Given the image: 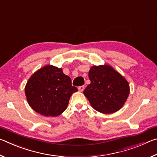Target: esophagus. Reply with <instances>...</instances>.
Instances as JSON below:
<instances>
[{
	"label": "esophagus",
	"mask_w": 157,
	"mask_h": 157,
	"mask_svg": "<svg viewBox=\"0 0 157 157\" xmlns=\"http://www.w3.org/2000/svg\"><path fill=\"white\" fill-rule=\"evenodd\" d=\"M78 90H79V91H80V92H82L84 90V86H79L78 87Z\"/></svg>",
	"instance_id": "34e87169"
}]
</instances>
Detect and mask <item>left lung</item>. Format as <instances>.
<instances>
[{
  "mask_svg": "<svg viewBox=\"0 0 157 157\" xmlns=\"http://www.w3.org/2000/svg\"><path fill=\"white\" fill-rule=\"evenodd\" d=\"M89 78L91 84L84 89V95L95 110L109 114L123 107L129 95V84L112 66H93Z\"/></svg>",
  "mask_w": 157,
  "mask_h": 157,
  "instance_id": "1",
  "label": "left lung"
}]
</instances>
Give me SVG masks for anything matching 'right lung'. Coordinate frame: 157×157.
I'll return each mask as SVG.
<instances>
[{
    "mask_svg": "<svg viewBox=\"0 0 157 157\" xmlns=\"http://www.w3.org/2000/svg\"><path fill=\"white\" fill-rule=\"evenodd\" d=\"M78 91L62 68L46 65L31 75L25 87L30 107L45 116L55 117L64 111L73 93Z\"/></svg>",
    "mask_w": 157,
    "mask_h": 157,
    "instance_id": "add662e5",
    "label": "right lung"
}]
</instances>
